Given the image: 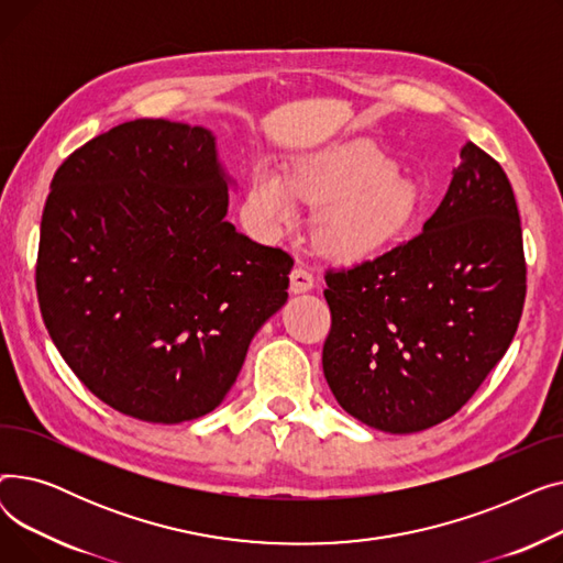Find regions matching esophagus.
I'll return each mask as SVG.
<instances>
[{"instance_id":"1","label":"esophagus","mask_w":563,"mask_h":563,"mask_svg":"<svg viewBox=\"0 0 563 563\" xmlns=\"http://www.w3.org/2000/svg\"><path fill=\"white\" fill-rule=\"evenodd\" d=\"M312 287H314V276L306 269V266H297V269L289 274V289H291V294H306Z\"/></svg>"}]
</instances>
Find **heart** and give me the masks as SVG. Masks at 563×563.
I'll return each mask as SVG.
<instances>
[{
	"mask_svg": "<svg viewBox=\"0 0 563 563\" xmlns=\"http://www.w3.org/2000/svg\"><path fill=\"white\" fill-rule=\"evenodd\" d=\"M297 198L321 202L317 234L335 253H367L401 230L416 194L390 162L369 147H329L299 157L285 177L262 166L253 173L244 214L262 236L276 240L297 221Z\"/></svg>",
	"mask_w": 563,
	"mask_h": 563,
	"instance_id": "heart-1",
	"label": "heart"
}]
</instances>
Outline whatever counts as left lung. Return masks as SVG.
<instances>
[{
    "label": "left lung",
    "instance_id": "1",
    "mask_svg": "<svg viewBox=\"0 0 563 563\" xmlns=\"http://www.w3.org/2000/svg\"><path fill=\"white\" fill-rule=\"evenodd\" d=\"M321 365L351 418L424 431L477 393L505 356L525 303L520 214L507 173L475 143L422 232L329 272Z\"/></svg>",
    "mask_w": 563,
    "mask_h": 563
}]
</instances>
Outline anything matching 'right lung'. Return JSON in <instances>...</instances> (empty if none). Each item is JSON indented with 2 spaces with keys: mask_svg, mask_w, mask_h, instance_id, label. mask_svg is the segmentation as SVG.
<instances>
[{
  "mask_svg": "<svg viewBox=\"0 0 563 563\" xmlns=\"http://www.w3.org/2000/svg\"><path fill=\"white\" fill-rule=\"evenodd\" d=\"M234 187L210 130L162 118L96 136L54 175L41 312L68 367L123 416L212 412L287 301L294 260L225 221Z\"/></svg>",
  "mask_w": 563,
  "mask_h": 563,
  "instance_id": "obj_1",
  "label": "right lung"
}]
</instances>
